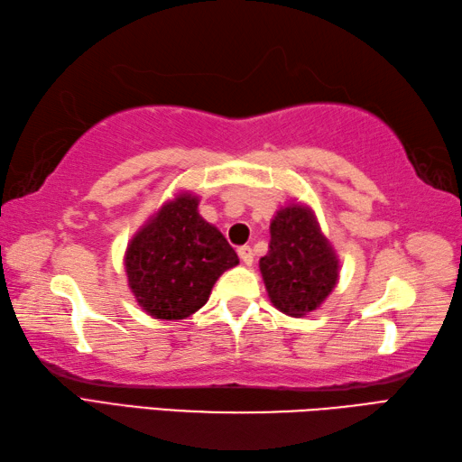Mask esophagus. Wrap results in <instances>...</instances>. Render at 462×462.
<instances>
[{
	"label": "esophagus",
	"mask_w": 462,
	"mask_h": 462,
	"mask_svg": "<svg viewBox=\"0 0 462 462\" xmlns=\"http://www.w3.org/2000/svg\"><path fill=\"white\" fill-rule=\"evenodd\" d=\"M237 253H239V257H241L245 265H251V263H253V249L249 247V245H243V247L237 249Z\"/></svg>",
	"instance_id": "obj_1"
}]
</instances>
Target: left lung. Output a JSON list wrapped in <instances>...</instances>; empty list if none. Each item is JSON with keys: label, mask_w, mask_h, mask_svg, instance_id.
<instances>
[{"label": "left lung", "mask_w": 462, "mask_h": 462, "mask_svg": "<svg viewBox=\"0 0 462 462\" xmlns=\"http://www.w3.org/2000/svg\"><path fill=\"white\" fill-rule=\"evenodd\" d=\"M259 269L271 303L289 317L310 313L331 295L338 259L310 207L293 203L277 211Z\"/></svg>", "instance_id": "1"}]
</instances>
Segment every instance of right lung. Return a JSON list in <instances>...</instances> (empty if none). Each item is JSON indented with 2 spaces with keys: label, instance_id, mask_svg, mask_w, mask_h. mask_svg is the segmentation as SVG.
Instances as JSON below:
<instances>
[{
  "label": "right lung",
  "instance_id": "1",
  "mask_svg": "<svg viewBox=\"0 0 462 462\" xmlns=\"http://www.w3.org/2000/svg\"><path fill=\"white\" fill-rule=\"evenodd\" d=\"M197 207L199 197L179 193L127 245L129 289L155 319L179 321L193 315L207 303L215 281L239 263L223 233Z\"/></svg>",
  "mask_w": 462,
  "mask_h": 462
}]
</instances>
